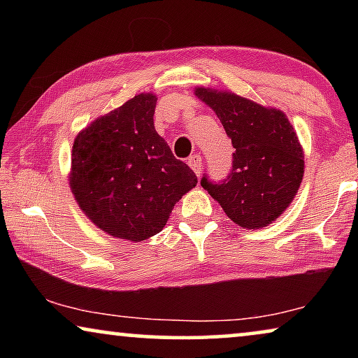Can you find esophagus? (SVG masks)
<instances>
[{"instance_id":"1","label":"esophagus","mask_w":358,"mask_h":358,"mask_svg":"<svg viewBox=\"0 0 358 358\" xmlns=\"http://www.w3.org/2000/svg\"><path fill=\"white\" fill-rule=\"evenodd\" d=\"M187 164L190 166V169H192L195 174L200 176V171H202V156H200V155L190 156Z\"/></svg>"}]
</instances>
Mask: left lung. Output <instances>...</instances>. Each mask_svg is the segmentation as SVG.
I'll return each mask as SVG.
<instances>
[{
    "mask_svg": "<svg viewBox=\"0 0 358 358\" xmlns=\"http://www.w3.org/2000/svg\"><path fill=\"white\" fill-rule=\"evenodd\" d=\"M194 94L217 114L234 148L228 178L200 184L238 227H268L290 207L305 174L295 129L282 110L234 92L200 86Z\"/></svg>",
    "mask_w": 358,
    "mask_h": 358,
    "instance_id": "obj_1",
    "label": "left lung"
}]
</instances>
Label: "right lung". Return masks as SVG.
I'll list each match as a JSON object with an SVG mask.
<instances>
[{
	"instance_id": "add662e5",
	"label": "right lung",
	"mask_w": 358,
	"mask_h": 358,
	"mask_svg": "<svg viewBox=\"0 0 358 358\" xmlns=\"http://www.w3.org/2000/svg\"><path fill=\"white\" fill-rule=\"evenodd\" d=\"M158 97L141 92L76 135L70 189L102 231L140 243L159 233L197 176L155 129Z\"/></svg>"
}]
</instances>
